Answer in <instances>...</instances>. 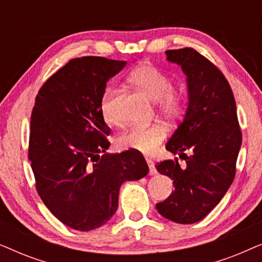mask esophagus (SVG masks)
I'll return each instance as SVG.
<instances>
[{
    "label": "esophagus",
    "mask_w": 262,
    "mask_h": 262,
    "mask_svg": "<svg viewBox=\"0 0 262 262\" xmlns=\"http://www.w3.org/2000/svg\"><path fill=\"white\" fill-rule=\"evenodd\" d=\"M146 163H148V166H149V174L150 175H155L157 171H156L155 166H154L152 161L151 160H146Z\"/></svg>",
    "instance_id": "1"
}]
</instances>
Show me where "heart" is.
<instances>
[{"instance_id":"b5f03b06","label":"heart","mask_w":262,"mask_h":262,"mask_svg":"<svg viewBox=\"0 0 262 262\" xmlns=\"http://www.w3.org/2000/svg\"><path fill=\"white\" fill-rule=\"evenodd\" d=\"M131 83L146 96L157 102L160 113L169 119H174L182 112L185 98L181 92L171 88V81L167 74L151 64H141L136 67L127 76ZM116 91L108 88L101 100V113L106 121L112 123L116 119L113 112V99ZM167 136L163 125L152 124L150 126H134L121 134L118 144L123 149H130L143 155H151Z\"/></svg>"}]
</instances>
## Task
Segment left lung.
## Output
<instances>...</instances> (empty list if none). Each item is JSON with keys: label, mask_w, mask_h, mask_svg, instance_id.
Here are the masks:
<instances>
[{"label": "left lung", "mask_w": 262, "mask_h": 262, "mask_svg": "<svg viewBox=\"0 0 262 262\" xmlns=\"http://www.w3.org/2000/svg\"><path fill=\"white\" fill-rule=\"evenodd\" d=\"M167 60L186 75L188 105L166 149L178 159L156 164L173 180L174 191L156 209L175 223L192 224L206 217L221 202L235 178L242 135L234 94L224 75L191 48L166 51ZM185 151L191 155L186 157Z\"/></svg>", "instance_id": "1"}]
</instances>
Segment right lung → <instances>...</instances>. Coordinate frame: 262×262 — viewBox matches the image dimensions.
<instances>
[{"label":"right lung","mask_w":262,"mask_h":262,"mask_svg":"<svg viewBox=\"0 0 262 262\" xmlns=\"http://www.w3.org/2000/svg\"><path fill=\"white\" fill-rule=\"evenodd\" d=\"M125 66V60L103 57L71 59L35 98L28 149L35 186L53 216L75 230L108 222L121 185L149 173L139 152H106L111 130L101 100L107 82Z\"/></svg>","instance_id":"1"}]
</instances>
